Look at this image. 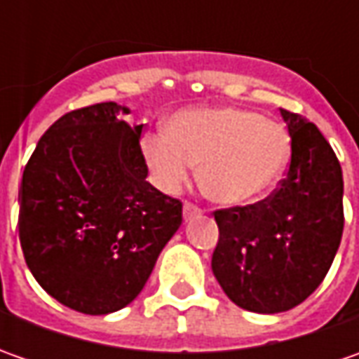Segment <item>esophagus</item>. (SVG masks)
<instances>
[{"label":"esophagus","instance_id":"esophagus-1","mask_svg":"<svg viewBox=\"0 0 359 359\" xmlns=\"http://www.w3.org/2000/svg\"><path fill=\"white\" fill-rule=\"evenodd\" d=\"M200 214H201L200 205H196V203H191V201H186V203H184V217H186V222Z\"/></svg>","mask_w":359,"mask_h":359}]
</instances>
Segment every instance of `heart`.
Instances as JSON below:
<instances>
[{
    "mask_svg": "<svg viewBox=\"0 0 359 359\" xmlns=\"http://www.w3.org/2000/svg\"><path fill=\"white\" fill-rule=\"evenodd\" d=\"M144 158L165 191H177L200 165L201 189L217 203L259 200L285 170L292 140L282 123L238 107L186 109L170 118L168 131H149Z\"/></svg>",
    "mask_w": 359,
    "mask_h": 359,
    "instance_id": "heart-1",
    "label": "heart"
}]
</instances>
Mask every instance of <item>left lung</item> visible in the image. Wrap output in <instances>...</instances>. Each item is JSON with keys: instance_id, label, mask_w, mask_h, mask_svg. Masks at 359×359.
Returning a JSON list of instances; mask_svg holds the SVG:
<instances>
[{"instance_id": "8db88e82", "label": "left lung", "mask_w": 359, "mask_h": 359, "mask_svg": "<svg viewBox=\"0 0 359 359\" xmlns=\"http://www.w3.org/2000/svg\"><path fill=\"white\" fill-rule=\"evenodd\" d=\"M280 111L292 137L280 187L252 205L214 212L215 280L236 306L257 313L287 311L311 296L344 231V177L332 145L311 121Z\"/></svg>"}]
</instances>
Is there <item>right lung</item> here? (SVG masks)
<instances>
[{"instance_id": "right-lung-1", "label": "right lung", "mask_w": 359, "mask_h": 359, "mask_svg": "<svg viewBox=\"0 0 359 359\" xmlns=\"http://www.w3.org/2000/svg\"><path fill=\"white\" fill-rule=\"evenodd\" d=\"M121 114L104 102L62 116L21 177L25 264L49 296L90 316L131 304L182 226V201L145 182L144 123Z\"/></svg>"}]
</instances>
